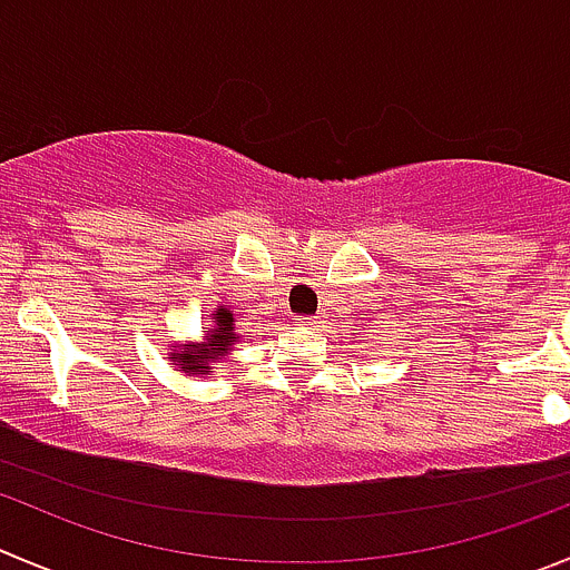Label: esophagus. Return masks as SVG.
I'll use <instances>...</instances> for the list:
<instances>
[{
  "label": "esophagus",
  "instance_id": "34e87169",
  "mask_svg": "<svg viewBox=\"0 0 570 570\" xmlns=\"http://www.w3.org/2000/svg\"><path fill=\"white\" fill-rule=\"evenodd\" d=\"M296 324H302V327H313V324H316V316H299L296 318Z\"/></svg>",
  "mask_w": 570,
  "mask_h": 570
}]
</instances>
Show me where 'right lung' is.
I'll return each instance as SVG.
<instances>
[{
	"label": "right lung",
	"mask_w": 570,
	"mask_h": 570,
	"mask_svg": "<svg viewBox=\"0 0 570 570\" xmlns=\"http://www.w3.org/2000/svg\"><path fill=\"white\" fill-rule=\"evenodd\" d=\"M215 316V327H207L204 330V344L198 346H184L181 352H173V357H176V366L181 372H189V375H195V372H204L209 370V361H218L220 352L229 350V344L235 341V333H232V313L226 311V307H220V311L213 313Z\"/></svg>",
	"instance_id": "obj_1"
}]
</instances>
